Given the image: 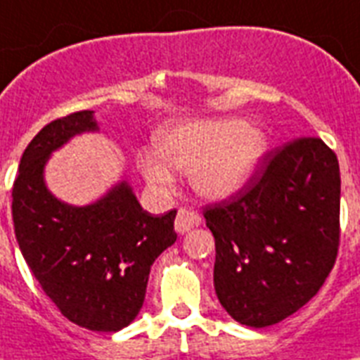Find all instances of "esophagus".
I'll use <instances>...</instances> for the list:
<instances>
[{
	"label": "esophagus",
	"mask_w": 360,
	"mask_h": 360,
	"mask_svg": "<svg viewBox=\"0 0 360 360\" xmlns=\"http://www.w3.org/2000/svg\"><path fill=\"white\" fill-rule=\"evenodd\" d=\"M200 222L202 217L198 215L195 210H191V207H180V210H178L176 221H174V230H176L178 233H186V231L197 228Z\"/></svg>",
	"instance_id": "1"
}]
</instances>
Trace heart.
<instances>
[{
	"instance_id": "1",
	"label": "heart",
	"mask_w": 360,
	"mask_h": 360,
	"mask_svg": "<svg viewBox=\"0 0 360 360\" xmlns=\"http://www.w3.org/2000/svg\"><path fill=\"white\" fill-rule=\"evenodd\" d=\"M263 153V134L243 121H193L162 130L156 150H143L138 163L153 189L174 186V167L189 171L193 189L202 197L226 198L245 187Z\"/></svg>"
}]
</instances>
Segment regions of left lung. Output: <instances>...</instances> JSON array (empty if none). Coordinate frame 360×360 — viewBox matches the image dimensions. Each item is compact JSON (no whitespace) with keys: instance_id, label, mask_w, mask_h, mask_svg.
<instances>
[{"instance_id":"8db88e82","label":"left lung","mask_w":360,"mask_h":360,"mask_svg":"<svg viewBox=\"0 0 360 360\" xmlns=\"http://www.w3.org/2000/svg\"><path fill=\"white\" fill-rule=\"evenodd\" d=\"M215 237L217 298L231 319L266 328L304 307L335 266L340 169L320 138L269 150L239 191L204 207Z\"/></svg>"}]
</instances>
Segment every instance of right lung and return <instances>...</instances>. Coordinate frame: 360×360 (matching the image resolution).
<instances>
[{"label":"right lung","mask_w":360,"mask_h":360,"mask_svg":"<svg viewBox=\"0 0 360 360\" xmlns=\"http://www.w3.org/2000/svg\"><path fill=\"white\" fill-rule=\"evenodd\" d=\"M84 130H97L90 110L51 121L27 145L13 186L14 233L58 311L80 328L114 333L138 316L150 266L174 245L176 210L150 215L127 182L90 206L56 200L44 184V165Z\"/></svg>","instance_id":"add662e5"}]
</instances>
